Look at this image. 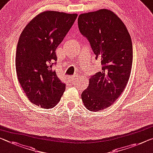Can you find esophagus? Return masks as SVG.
Wrapping results in <instances>:
<instances>
[{"instance_id": "esophagus-1", "label": "esophagus", "mask_w": 153, "mask_h": 153, "mask_svg": "<svg viewBox=\"0 0 153 153\" xmlns=\"http://www.w3.org/2000/svg\"><path fill=\"white\" fill-rule=\"evenodd\" d=\"M76 76H71L70 77H69V79L71 81H74V80H75V79H76Z\"/></svg>"}]
</instances>
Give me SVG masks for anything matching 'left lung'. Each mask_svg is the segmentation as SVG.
Returning <instances> with one entry per match:
<instances>
[{
	"instance_id": "obj_1",
	"label": "left lung",
	"mask_w": 153,
	"mask_h": 153,
	"mask_svg": "<svg viewBox=\"0 0 153 153\" xmlns=\"http://www.w3.org/2000/svg\"><path fill=\"white\" fill-rule=\"evenodd\" d=\"M77 23L102 65L101 71L91 76L82 93L86 108L98 111L113 104L125 89L133 63V45L125 25L110 10L82 13Z\"/></svg>"
}]
</instances>
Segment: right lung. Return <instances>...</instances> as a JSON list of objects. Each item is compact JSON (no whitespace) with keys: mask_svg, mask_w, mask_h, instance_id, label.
Wrapping results in <instances>:
<instances>
[{"mask_svg":"<svg viewBox=\"0 0 153 153\" xmlns=\"http://www.w3.org/2000/svg\"><path fill=\"white\" fill-rule=\"evenodd\" d=\"M77 16L45 11L29 22L20 36L16 56L18 81L27 98L42 108L54 107L65 91L66 84L55 71L56 50Z\"/></svg>","mask_w":153,"mask_h":153,"instance_id":"1","label":"right lung"}]
</instances>
